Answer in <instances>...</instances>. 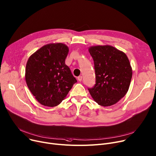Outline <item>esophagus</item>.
I'll list each match as a JSON object with an SVG mask.
<instances>
[{"label":"esophagus","mask_w":156,"mask_h":156,"mask_svg":"<svg viewBox=\"0 0 156 156\" xmlns=\"http://www.w3.org/2000/svg\"><path fill=\"white\" fill-rule=\"evenodd\" d=\"M82 78H83L82 76H79L78 77V80L80 81H82Z\"/></svg>","instance_id":"34e87169"}]
</instances>
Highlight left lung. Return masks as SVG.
Returning a JSON list of instances; mask_svg holds the SVG:
<instances>
[{
	"instance_id": "left-lung-1",
	"label": "left lung",
	"mask_w": 156,
	"mask_h": 156,
	"mask_svg": "<svg viewBox=\"0 0 156 156\" xmlns=\"http://www.w3.org/2000/svg\"><path fill=\"white\" fill-rule=\"evenodd\" d=\"M88 51L94 61L96 84L88 88L98 105L109 107L127 93L132 76L130 61L123 51L110 45L90 46Z\"/></svg>"
}]
</instances>
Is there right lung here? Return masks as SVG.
I'll return each instance as SVG.
<instances>
[{
  "mask_svg": "<svg viewBox=\"0 0 156 156\" xmlns=\"http://www.w3.org/2000/svg\"><path fill=\"white\" fill-rule=\"evenodd\" d=\"M68 47L63 43H50L29 58L26 66L27 85L41 105H58L77 82L65 64Z\"/></svg>",
  "mask_w": 156,
  "mask_h": 156,
  "instance_id": "obj_1",
  "label": "right lung"
}]
</instances>
